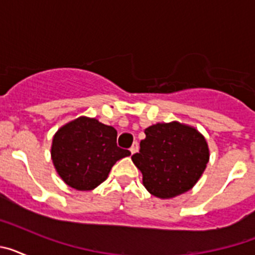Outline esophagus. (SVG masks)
Listing matches in <instances>:
<instances>
[{
    "instance_id": "1",
    "label": "esophagus",
    "mask_w": 255,
    "mask_h": 255,
    "mask_svg": "<svg viewBox=\"0 0 255 255\" xmlns=\"http://www.w3.org/2000/svg\"><path fill=\"white\" fill-rule=\"evenodd\" d=\"M130 152H131V154H134V153L138 152V143L132 144L131 148H130Z\"/></svg>"
}]
</instances>
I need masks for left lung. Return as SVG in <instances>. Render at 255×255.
<instances>
[{
  "label": "left lung",
  "mask_w": 255,
  "mask_h": 255,
  "mask_svg": "<svg viewBox=\"0 0 255 255\" xmlns=\"http://www.w3.org/2000/svg\"><path fill=\"white\" fill-rule=\"evenodd\" d=\"M140 150L131 157L143 175V185L159 199L190 190L209 161L206 138L185 124L158 123L144 130Z\"/></svg>",
  "instance_id": "8db88e82"
}]
</instances>
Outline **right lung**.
Masks as SVG:
<instances>
[{"label": "right lung", "instance_id": "right-lung-1", "mask_svg": "<svg viewBox=\"0 0 255 255\" xmlns=\"http://www.w3.org/2000/svg\"><path fill=\"white\" fill-rule=\"evenodd\" d=\"M117 131L97 119L80 116L61 126L52 139L51 158L70 188L93 190L108 177L119 159L130 155L116 144Z\"/></svg>", "mask_w": 255, "mask_h": 255}]
</instances>
